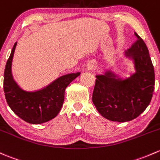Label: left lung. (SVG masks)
Returning <instances> with one entry per match:
<instances>
[{
    "label": "left lung",
    "mask_w": 160,
    "mask_h": 160,
    "mask_svg": "<svg viewBox=\"0 0 160 160\" xmlns=\"http://www.w3.org/2000/svg\"><path fill=\"white\" fill-rule=\"evenodd\" d=\"M125 51L132 60L136 72L126 79L108 70L97 75L93 92V104L107 120L127 122L139 117L149 106L155 85V73L149 50L142 38Z\"/></svg>",
    "instance_id": "8db88e82"
}]
</instances>
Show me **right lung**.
Listing matches in <instances>:
<instances>
[{"instance_id":"obj_1","label":"right lung","mask_w":160,"mask_h":160,"mask_svg":"<svg viewBox=\"0 0 160 160\" xmlns=\"http://www.w3.org/2000/svg\"><path fill=\"white\" fill-rule=\"evenodd\" d=\"M17 42L7 61L4 75V91L7 102L17 116L31 124L46 122L58 116L64 100L67 87L80 76V72L59 77L41 90L28 92L17 84L11 73V65Z\"/></svg>"}]
</instances>
